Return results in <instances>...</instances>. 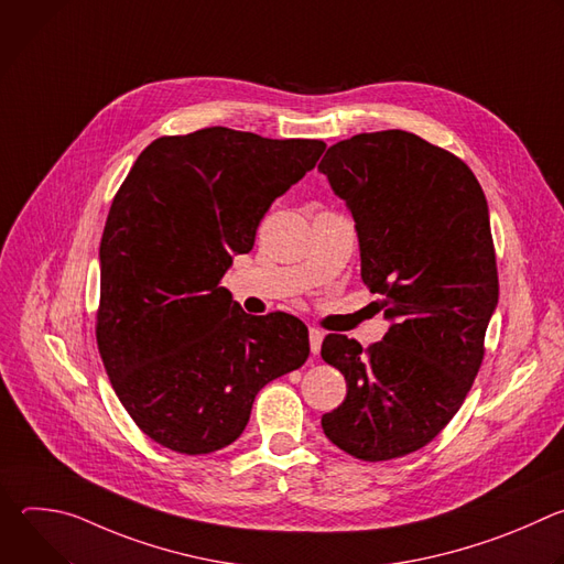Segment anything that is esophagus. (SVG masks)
Returning <instances> with one entry per match:
<instances>
[{"mask_svg":"<svg viewBox=\"0 0 564 564\" xmlns=\"http://www.w3.org/2000/svg\"><path fill=\"white\" fill-rule=\"evenodd\" d=\"M310 350H312V355H316L318 350H321V344H324V333H321L318 328H310Z\"/></svg>","mask_w":564,"mask_h":564,"instance_id":"obj_1","label":"esophagus"}]
</instances>
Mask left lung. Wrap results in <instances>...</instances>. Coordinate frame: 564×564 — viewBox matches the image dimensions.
Instances as JSON below:
<instances>
[{
    "instance_id": "1",
    "label": "left lung",
    "mask_w": 564,
    "mask_h": 564,
    "mask_svg": "<svg viewBox=\"0 0 564 564\" xmlns=\"http://www.w3.org/2000/svg\"><path fill=\"white\" fill-rule=\"evenodd\" d=\"M318 172L352 212L361 279L390 318L366 350L324 339L348 392L321 426L357 459H394L442 433L485 359L500 288L487 198L464 160L401 129L333 144Z\"/></svg>"
}]
</instances>
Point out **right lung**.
I'll list each match as a JSON object with an SVG mask.
<instances>
[{
	"instance_id": "right-lung-1",
	"label": "right lung",
	"mask_w": 564,
	"mask_h": 564,
	"mask_svg": "<svg viewBox=\"0 0 564 564\" xmlns=\"http://www.w3.org/2000/svg\"><path fill=\"white\" fill-rule=\"evenodd\" d=\"M324 151V140L207 127L155 138L120 185L100 243L96 339L124 411L160 446L225 448L257 392L305 364L303 321L243 312L220 279Z\"/></svg>"
}]
</instances>
